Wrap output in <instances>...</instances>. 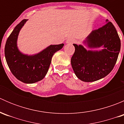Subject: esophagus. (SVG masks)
I'll use <instances>...</instances> for the list:
<instances>
[{"label":"esophagus","instance_id":"obj_1","mask_svg":"<svg viewBox=\"0 0 124 124\" xmlns=\"http://www.w3.org/2000/svg\"><path fill=\"white\" fill-rule=\"evenodd\" d=\"M75 42L74 39L72 38H70L68 39H67V41H66V43L67 44H72Z\"/></svg>","mask_w":124,"mask_h":124}]
</instances>
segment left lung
Segmentation results:
<instances>
[{
  "label": "left lung",
  "instance_id": "1",
  "mask_svg": "<svg viewBox=\"0 0 124 124\" xmlns=\"http://www.w3.org/2000/svg\"><path fill=\"white\" fill-rule=\"evenodd\" d=\"M106 24L92 31L83 41L90 48L102 47L101 50H86L82 45L74 44L75 52L71 63L77 78L92 82L104 78L113 70L121 49V40L116 28L106 20Z\"/></svg>",
  "mask_w": 124,
  "mask_h": 124
}]
</instances>
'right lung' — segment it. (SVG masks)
I'll return each mask as SVG.
<instances>
[{"instance_id": "add662e5", "label": "right lung", "mask_w": 124, "mask_h": 124, "mask_svg": "<svg viewBox=\"0 0 124 124\" xmlns=\"http://www.w3.org/2000/svg\"><path fill=\"white\" fill-rule=\"evenodd\" d=\"M28 20H23L16 26L8 37L5 47V56L12 74L24 83H34L44 78L48 72L53 54L64 44L50 45L37 54L22 53L17 47L21 29Z\"/></svg>"}]
</instances>
